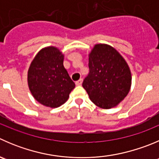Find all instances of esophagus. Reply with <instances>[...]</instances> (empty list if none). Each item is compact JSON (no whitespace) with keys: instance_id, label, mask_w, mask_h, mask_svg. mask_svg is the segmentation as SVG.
<instances>
[{"instance_id":"obj_1","label":"esophagus","mask_w":159,"mask_h":159,"mask_svg":"<svg viewBox=\"0 0 159 159\" xmlns=\"http://www.w3.org/2000/svg\"><path fill=\"white\" fill-rule=\"evenodd\" d=\"M82 81H83V79L82 78H81V79H79L78 80V81H77L76 82H75V84H76V85H81V84H82Z\"/></svg>"}]
</instances>
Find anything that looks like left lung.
Here are the masks:
<instances>
[{
    "instance_id": "obj_1",
    "label": "left lung",
    "mask_w": 159,
    "mask_h": 159,
    "mask_svg": "<svg viewBox=\"0 0 159 159\" xmlns=\"http://www.w3.org/2000/svg\"><path fill=\"white\" fill-rule=\"evenodd\" d=\"M89 67L82 86L94 104L107 109L124 99L131 86V73L115 48L107 44L95 45L89 55Z\"/></svg>"
}]
</instances>
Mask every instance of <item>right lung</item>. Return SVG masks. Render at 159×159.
I'll return each instance as SVG.
<instances>
[{
	"label": "right lung",
	"instance_id": "1",
	"mask_svg": "<svg viewBox=\"0 0 159 159\" xmlns=\"http://www.w3.org/2000/svg\"><path fill=\"white\" fill-rule=\"evenodd\" d=\"M28 85L36 101L57 108L67 102L75 84L64 67V54L55 47L39 51L28 70Z\"/></svg>",
	"mask_w": 159,
	"mask_h": 159
}]
</instances>
